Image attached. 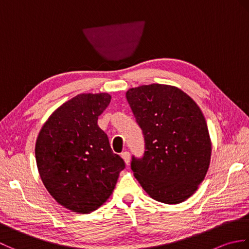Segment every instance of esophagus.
<instances>
[{"mask_svg": "<svg viewBox=\"0 0 249 249\" xmlns=\"http://www.w3.org/2000/svg\"><path fill=\"white\" fill-rule=\"evenodd\" d=\"M121 156H122V158H123V160H124L126 165H129V161H130V154H129V152L125 151V152L122 153Z\"/></svg>", "mask_w": 249, "mask_h": 249, "instance_id": "esophagus-1", "label": "esophagus"}]
</instances>
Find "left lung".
Returning <instances> with one entry per match:
<instances>
[{"label": "left lung", "instance_id": "left-lung-1", "mask_svg": "<svg viewBox=\"0 0 249 249\" xmlns=\"http://www.w3.org/2000/svg\"><path fill=\"white\" fill-rule=\"evenodd\" d=\"M126 98L145 141L131 169L156 201L178 204L203 181L212 153L208 125L195 100L177 87L153 83L129 89Z\"/></svg>", "mask_w": 249, "mask_h": 249}]
</instances>
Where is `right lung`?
<instances>
[{
	"label": "right lung",
	"instance_id": "1",
	"mask_svg": "<svg viewBox=\"0 0 249 249\" xmlns=\"http://www.w3.org/2000/svg\"><path fill=\"white\" fill-rule=\"evenodd\" d=\"M108 93H83L53 111L35 144L37 169L57 203L79 214L103 205L112 194L124 160L98 127L110 104Z\"/></svg>",
	"mask_w": 249,
	"mask_h": 249
}]
</instances>
